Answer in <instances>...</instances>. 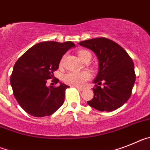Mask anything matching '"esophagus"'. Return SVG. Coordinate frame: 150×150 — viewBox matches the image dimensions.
I'll use <instances>...</instances> for the list:
<instances>
[{
  "label": "esophagus",
  "mask_w": 150,
  "mask_h": 150,
  "mask_svg": "<svg viewBox=\"0 0 150 150\" xmlns=\"http://www.w3.org/2000/svg\"><path fill=\"white\" fill-rule=\"evenodd\" d=\"M75 88H76L77 89L79 90V91H84V88H80V87H77V86H75Z\"/></svg>",
  "instance_id": "1"
}]
</instances>
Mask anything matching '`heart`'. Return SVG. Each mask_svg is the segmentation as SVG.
<instances>
[{
    "label": "heart",
    "mask_w": 150,
    "mask_h": 150,
    "mask_svg": "<svg viewBox=\"0 0 150 150\" xmlns=\"http://www.w3.org/2000/svg\"><path fill=\"white\" fill-rule=\"evenodd\" d=\"M78 56L82 61L91 54L89 51L84 50H80L78 51ZM63 58L60 59L59 64L62 65L63 62ZM91 74L89 71H69L65 74L63 76V81L67 84L71 86H77V87H82L86 83L87 81L91 79Z\"/></svg>",
    "instance_id": "obj_1"
}]
</instances>
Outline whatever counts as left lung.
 Segmentation results:
<instances>
[{
    "mask_svg": "<svg viewBox=\"0 0 150 150\" xmlns=\"http://www.w3.org/2000/svg\"><path fill=\"white\" fill-rule=\"evenodd\" d=\"M79 44L94 52L99 60L98 75L93 81L97 84L88 105L101 112L114 111L123 106L131 97L136 79L131 57L119 44L106 38L86 40Z\"/></svg>",
    "mask_w": 150,
    "mask_h": 150,
    "instance_id": "1",
    "label": "left lung"
}]
</instances>
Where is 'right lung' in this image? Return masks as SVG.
<instances>
[{"instance_id": "right-lung-1", "label": "right lung", "mask_w": 150, "mask_h": 150, "mask_svg": "<svg viewBox=\"0 0 150 150\" xmlns=\"http://www.w3.org/2000/svg\"><path fill=\"white\" fill-rule=\"evenodd\" d=\"M71 41L59 43L44 41L34 45L19 57L14 65L10 84L19 106L29 115L44 117L55 112L65 100V91L69 86L47 87L48 79L56 84L54 71L69 48L75 47Z\"/></svg>"}]
</instances>
